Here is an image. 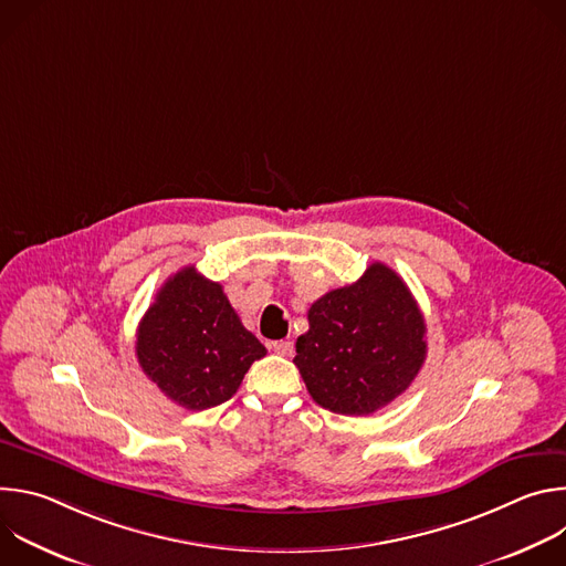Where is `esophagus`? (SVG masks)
I'll use <instances>...</instances> for the list:
<instances>
[{"instance_id":"34e87169","label":"esophagus","mask_w":566,"mask_h":566,"mask_svg":"<svg viewBox=\"0 0 566 566\" xmlns=\"http://www.w3.org/2000/svg\"><path fill=\"white\" fill-rule=\"evenodd\" d=\"M271 347L280 356H293V343L291 340H275Z\"/></svg>"}]
</instances>
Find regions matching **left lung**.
<instances>
[{
	"label": "left lung",
	"instance_id": "obj_1",
	"mask_svg": "<svg viewBox=\"0 0 566 566\" xmlns=\"http://www.w3.org/2000/svg\"><path fill=\"white\" fill-rule=\"evenodd\" d=\"M295 367L325 410L365 417L406 391L426 363V317L389 266L334 289L308 308V332L295 343Z\"/></svg>",
	"mask_w": 566,
	"mask_h": 566
}]
</instances>
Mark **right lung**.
Returning <instances> with one entry per match:
<instances>
[{"label":"right lung","instance_id":"right-lung-1","mask_svg":"<svg viewBox=\"0 0 566 566\" xmlns=\"http://www.w3.org/2000/svg\"><path fill=\"white\" fill-rule=\"evenodd\" d=\"M266 347L241 325L219 282L195 266L175 273L145 311L136 358L145 376L186 410L221 406Z\"/></svg>","mask_w":566,"mask_h":566}]
</instances>
